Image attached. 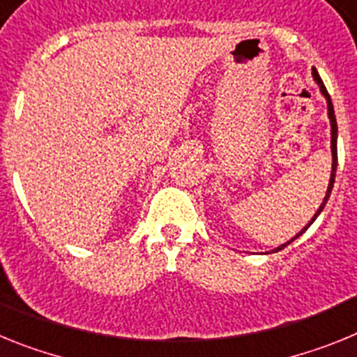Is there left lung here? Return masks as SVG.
Returning <instances> with one entry per match:
<instances>
[{
	"instance_id": "left-lung-1",
	"label": "left lung",
	"mask_w": 357,
	"mask_h": 357,
	"mask_svg": "<svg viewBox=\"0 0 357 357\" xmlns=\"http://www.w3.org/2000/svg\"><path fill=\"white\" fill-rule=\"evenodd\" d=\"M313 78H314V82H317V84H318V87H320V93L324 94V98H326V102H327V116H329V121H331V153H333V169H331L329 185H327L326 197H324V200H321L320 207H318L317 213L313 214V218H311V220H309L307 225H305L304 229H302L301 232H298V234L293 236V238L289 239L288 243H284V245H280V247L273 248L272 252H279V250H282V248H284V247H288L289 243L295 241V239L298 238V236L304 234L305 230H307L309 227L313 225L314 220H317V218L320 216V213H321V211H324V207H326L327 200H329V197H331V191H333V188H334V176H336V168H338V146H336V143H338V125H336V116H334V107H333V102H331L329 93H327L326 85H324V82H321L320 75H318V71H317V69H314V68H313Z\"/></svg>"
}]
</instances>
